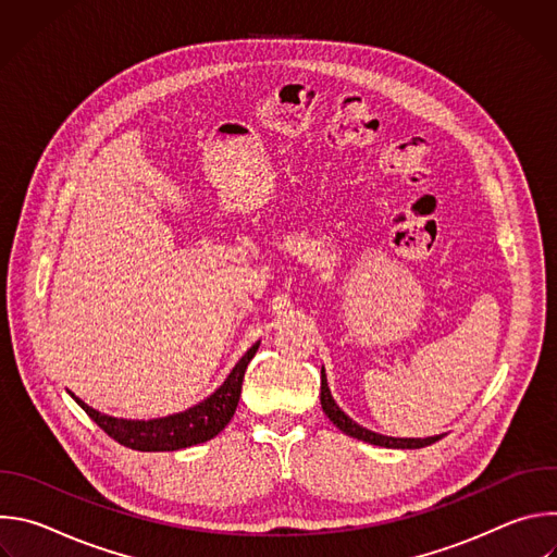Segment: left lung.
<instances>
[{
    "label": "left lung",
    "instance_id": "8db88e82",
    "mask_svg": "<svg viewBox=\"0 0 557 557\" xmlns=\"http://www.w3.org/2000/svg\"><path fill=\"white\" fill-rule=\"evenodd\" d=\"M322 408L326 412V417L342 430L346 432L348 436L352 438H359V441H366L370 445H379V447H392V449H419V447H425V445H432L436 443L441 436H428V438H392V436H383V434H376V432H370L361 425H357L350 417H346L339 406L335 404L333 394L329 389V381H326V372L322 370Z\"/></svg>",
    "mask_w": 557,
    "mask_h": 557
}]
</instances>
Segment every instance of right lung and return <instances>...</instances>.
<instances>
[{
  "label": "right lung",
  "instance_id": "add662e5",
  "mask_svg": "<svg viewBox=\"0 0 557 557\" xmlns=\"http://www.w3.org/2000/svg\"><path fill=\"white\" fill-rule=\"evenodd\" d=\"M258 346H251L247 355L235 363L226 381L205 399L202 404L174 414L165 419H153V421H125V419H114L108 414H101L86 406L82 399H76L72 394V399L86 410V414L116 443L138 449V451H176L185 449L198 443H205L213 436H218L231 417L235 414L237 401H240V392H243V379L249 361L258 352Z\"/></svg>",
  "mask_w": 557,
  "mask_h": 557
}]
</instances>
